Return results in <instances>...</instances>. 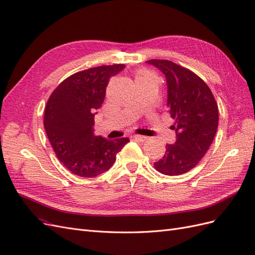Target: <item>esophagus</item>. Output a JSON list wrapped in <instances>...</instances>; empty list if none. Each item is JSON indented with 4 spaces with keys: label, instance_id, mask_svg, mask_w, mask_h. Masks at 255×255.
Wrapping results in <instances>:
<instances>
[{
    "label": "esophagus",
    "instance_id": "obj_1",
    "mask_svg": "<svg viewBox=\"0 0 255 255\" xmlns=\"http://www.w3.org/2000/svg\"><path fill=\"white\" fill-rule=\"evenodd\" d=\"M134 138H135V139H137V140H139V141H145V140H148L149 137L142 136V135H134Z\"/></svg>",
    "mask_w": 255,
    "mask_h": 255
}]
</instances>
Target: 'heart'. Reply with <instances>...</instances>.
<instances>
[{"mask_svg": "<svg viewBox=\"0 0 255 255\" xmlns=\"http://www.w3.org/2000/svg\"><path fill=\"white\" fill-rule=\"evenodd\" d=\"M148 74H150V73L146 70H139L137 73V78H138V76H143V75H148Z\"/></svg>", "mask_w": 255, "mask_h": 255, "instance_id": "b5f03b06", "label": "heart"}]
</instances>
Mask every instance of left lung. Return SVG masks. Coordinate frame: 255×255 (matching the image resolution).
Listing matches in <instances>:
<instances>
[{
    "instance_id": "left-lung-1",
    "label": "left lung",
    "mask_w": 255,
    "mask_h": 255,
    "mask_svg": "<svg viewBox=\"0 0 255 255\" xmlns=\"http://www.w3.org/2000/svg\"><path fill=\"white\" fill-rule=\"evenodd\" d=\"M146 63L163 72L167 81V106L175 123L176 140L166 145L154 168L166 175H180L195 168L210 149L218 128V105L211 89L197 74L166 59Z\"/></svg>"
}]
</instances>
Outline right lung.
Wrapping results in <instances>:
<instances>
[{"label":"right lung","instance_id":"add662e5","mask_svg":"<svg viewBox=\"0 0 255 255\" xmlns=\"http://www.w3.org/2000/svg\"><path fill=\"white\" fill-rule=\"evenodd\" d=\"M125 65L100 66L61 82L44 110V128L63 165L75 175L95 177L109 170L129 139L110 140L94 134L95 115L103 104L107 84Z\"/></svg>","mask_w":255,"mask_h":255}]
</instances>
